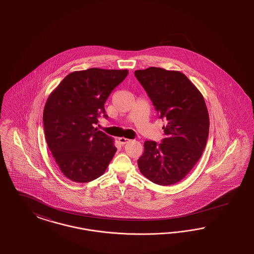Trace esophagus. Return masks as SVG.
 <instances>
[{"label": "esophagus", "instance_id": "1", "mask_svg": "<svg viewBox=\"0 0 254 254\" xmlns=\"http://www.w3.org/2000/svg\"><path fill=\"white\" fill-rule=\"evenodd\" d=\"M130 141L131 140H130L129 138H125V137H120V138H119V142H120L122 145L127 144V143H129Z\"/></svg>", "mask_w": 254, "mask_h": 254}]
</instances>
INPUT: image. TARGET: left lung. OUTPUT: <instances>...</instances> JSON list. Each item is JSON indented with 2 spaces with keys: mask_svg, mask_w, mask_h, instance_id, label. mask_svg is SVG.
<instances>
[{
  "mask_svg": "<svg viewBox=\"0 0 254 254\" xmlns=\"http://www.w3.org/2000/svg\"><path fill=\"white\" fill-rule=\"evenodd\" d=\"M134 75L149 95L160 119H165V138L159 145L145 141L137 160L141 173L159 186L185 178L202 155L209 134V114L202 94L177 70L150 66Z\"/></svg>",
  "mask_w": 254,
  "mask_h": 254,
  "instance_id": "obj_1",
  "label": "left lung"
}]
</instances>
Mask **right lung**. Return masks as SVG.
<instances>
[{"label": "right lung", "instance_id": "1", "mask_svg": "<svg viewBox=\"0 0 254 254\" xmlns=\"http://www.w3.org/2000/svg\"><path fill=\"white\" fill-rule=\"evenodd\" d=\"M127 69L91 67L66 75L48 97L43 111L45 138L66 178L87 183L102 176L117 151L114 139L95 128L104 104Z\"/></svg>", "mask_w": 254, "mask_h": 254}]
</instances>
